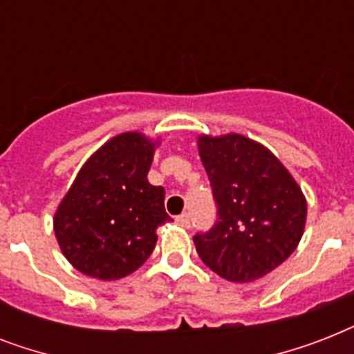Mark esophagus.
Wrapping results in <instances>:
<instances>
[{"label": "esophagus", "mask_w": 354, "mask_h": 354, "mask_svg": "<svg viewBox=\"0 0 354 354\" xmlns=\"http://www.w3.org/2000/svg\"><path fill=\"white\" fill-rule=\"evenodd\" d=\"M176 222H178V224H180V226H183V227H191V216H189L187 213H183V215L178 216Z\"/></svg>", "instance_id": "esophagus-1"}]
</instances>
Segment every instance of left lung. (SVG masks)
<instances>
[{
	"mask_svg": "<svg viewBox=\"0 0 354 354\" xmlns=\"http://www.w3.org/2000/svg\"><path fill=\"white\" fill-rule=\"evenodd\" d=\"M198 152L216 202L213 227L193 236L200 259L233 283L270 274L301 241V187L266 147L241 133L200 136Z\"/></svg>",
	"mask_w": 354,
	"mask_h": 354,
	"instance_id": "1",
	"label": "left lung"
}]
</instances>
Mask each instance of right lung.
Returning a JSON list of instances; mask_svg holds the SVG:
<instances>
[{
    "label": "right lung",
    "mask_w": 354,
    "mask_h": 354,
    "mask_svg": "<svg viewBox=\"0 0 354 354\" xmlns=\"http://www.w3.org/2000/svg\"><path fill=\"white\" fill-rule=\"evenodd\" d=\"M156 145L139 132L112 138L82 165L58 205V246L82 274L121 279L150 257L156 230L171 221L165 189L147 180Z\"/></svg>",
    "instance_id": "add662e5"
}]
</instances>
